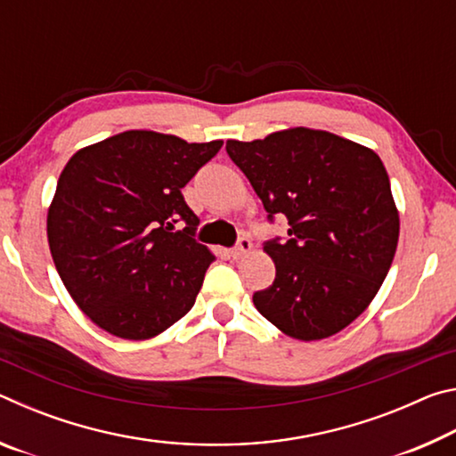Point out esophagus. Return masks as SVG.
Instances as JSON below:
<instances>
[{
	"mask_svg": "<svg viewBox=\"0 0 456 456\" xmlns=\"http://www.w3.org/2000/svg\"><path fill=\"white\" fill-rule=\"evenodd\" d=\"M251 241H249V239H247V237H241V239H239V241H237V245L233 247V249H231V257H233V259H241V257H245L247 256V253H249L251 251Z\"/></svg>",
	"mask_w": 456,
	"mask_h": 456,
	"instance_id": "1",
	"label": "esophagus"
}]
</instances>
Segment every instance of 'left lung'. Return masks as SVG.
Wrapping results in <instances>:
<instances>
[{"mask_svg": "<svg viewBox=\"0 0 456 456\" xmlns=\"http://www.w3.org/2000/svg\"><path fill=\"white\" fill-rule=\"evenodd\" d=\"M267 211L288 219V239L264 251L275 280L253 304L285 336L338 334L380 289L395 259L400 219L380 157L348 138L288 128L264 141H227Z\"/></svg>", "mask_w": 456, "mask_h": 456, "instance_id": "obj_1", "label": "left lung"}]
</instances>
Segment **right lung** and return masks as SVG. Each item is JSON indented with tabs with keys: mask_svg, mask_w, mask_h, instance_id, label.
Returning a JSON list of instances; mask_svg holds the SVG:
<instances>
[{
	"mask_svg": "<svg viewBox=\"0 0 456 456\" xmlns=\"http://www.w3.org/2000/svg\"><path fill=\"white\" fill-rule=\"evenodd\" d=\"M221 146L126 130L68 160L48 243L68 293L98 328L149 339L195 304L215 256L192 237L199 219L181 189Z\"/></svg>",
	"mask_w": 456,
	"mask_h": 456,
	"instance_id": "obj_1",
	"label": "right lung"
}]
</instances>
